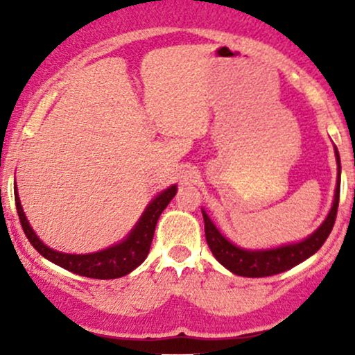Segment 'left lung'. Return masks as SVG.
I'll return each mask as SVG.
<instances>
[{
	"mask_svg": "<svg viewBox=\"0 0 355 355\" xmlns=\"http://www.w3.org/2000/svg\"><path fill=\"white\" fill-rule=\"evenodd\" d=\"M337 164H339V182H337L336 198L334 205L329 211L327 218L309 239L304 242L294 243V245H285L274 250H243L239 248L223 237L217 230V227L211 223L209 215L202 210L203 222H205V239L209 243L211 254L215 259L222 263L223 267L229 268L234 274L242 277H268L280 274V272L288 270L295 267L297 263L304 262L305 259L315 254L319 248L324 245V242L331 235L334 223L337 217V207H339V195H340V158L339 152L336 148Z\"/></svg>",
	"mask_w": 355,
	"mask_h": 355,
	"instance_id": "obj_1",
	"label": "left lung"
}]
</instances>
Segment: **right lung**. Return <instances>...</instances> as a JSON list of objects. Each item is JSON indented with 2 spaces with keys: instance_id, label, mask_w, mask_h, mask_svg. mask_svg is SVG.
Segmentation results:
<instances>
[{
  "instance_id": "add662e5",
  "label": "right lung",
  "mask_w": 355,
  "mask_h": 355,
  "mask_svg": "<svg viewBox=\"0 0 355 355\" xmlns=\"http://www.w3.org/2000/svg\"><path fill=\"white\" fill-rule=\"evenodd\" d=\"M177 193V187H170L165 191H162L155 200L146 207L144 217L140 218L138 225L132 230L128 239L125 242L118 243L115 247H110L107 250L96 252V254L88 255H71V254H61V252L51 250L44 243L36 237V234L31 230L30 223H28L24 211L19 203L18 191H15V203L16 211H18L19 222H21L23 232L26 235L30 243L36 250L42 254L44 259L50 262L56 263V266L67 268V270L78 274L83 277H89V279H118L137 268L141 262L146 259L150 252V245H152L155 227H157L158 217L162 211L166 209L170 200Z\"/></svg>"
}]
</instances>
